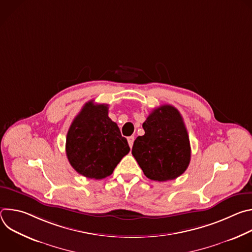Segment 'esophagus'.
<instances>
[{"instance_id":"1","label":"esophagus","mask_w":252,"mask_h":252,"mask_svg":"<svg viewBox=\"0 0 252 252\" xmlns=\"http://www.w3.org/2000/svg\"><path fill=\"white\" fill-rule=\"evenodd\" d=\"M133 141H134V136H128L127 137V142H128V146H129V148L131 149L132 148V145H133Z\"/></svg>"}]
</instances>
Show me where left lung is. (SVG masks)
Returning a JSON list of instances; mask_svg holds the SVG:
<instances>
[{
    "label": "left lung",
    "instance_id": "1",
    "mask_svg": "<svg viewBox=\"0 0 252 252\" xmlns=\"http://www.w3.org/2000/svg\"><path fill=\"white\" fill-rule=\"evenodd\" d=\"M131 154L145 175L157 182L182 175L190 161V143L182 115L170 104L155 109L142 124Z\"/></svg>",
    "mask_w": 252,
    "mask_h": 252
}]
</instances>
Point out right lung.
Listing matches in <instances>:
<instances>
[{
	"label": "right lung",
	"mask_w": 252,
	"mask_h": 252,
	"mask_svg": "<svg viewBox=\"0 0 252 252\" xmlns=\"http://www.w3.org/2000/svg\"><path fill=\"white\" fill-rule=\"evenodd\" d=\"M109 105L88 101L71 123L65 141L70 165L80 174L94 179L110 176L129 153L126 137L109 118Z\"/></svg>",
	"instance_id": "obj_1"
}]
</instances>
